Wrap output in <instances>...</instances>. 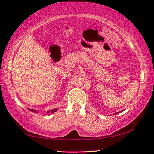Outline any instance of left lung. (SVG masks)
I'll list each match as a JSON object with an SVG mask.
<instances>
[{"mask_svg":"<svg viewBox=\"0 0 154 154\" xmlns=\"http://www.w3.org/2000/svg\"><path fill=\"white\" fill-rule=\"evenodd\" d=\"M116 113H115V114H116Z\"/></svg>","mask_w":154,"mask_h":154,"instance_id":"left-lung-1","label":"left lung"}]
</instances>
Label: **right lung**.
<instances>
[{
    "instance_id": "1",
    "label": "right lung",
    "mask_w": 154,
    "mask_h": 154,
    "mask_svg": "<svg viewBox=\"0 0 154 154\" xmlns=\"http://www.w3.org/2000/svg\"><path fill=\"white\" fill-rule=\"evenodd\" d=\"M29 110L31 111H33V112H36V111L33 110V109H29ZM57 109H52L51 111H48V113H53L55 112V111H57Z\"/></svg>"
}]
</instances>
